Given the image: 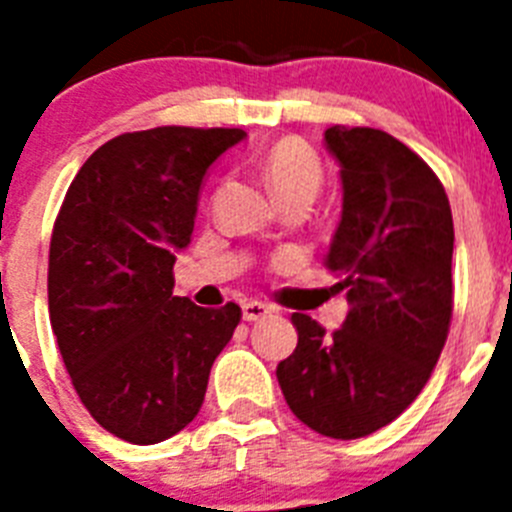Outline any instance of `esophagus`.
<instances>
[{
	"label": "esophagus",
	"instance_id": "esophagus-1",
	"mask_svg": "<svg viewBox=\"0 0 512 512\" xmlns=\"http://www.w3.org/2000/svg\"><path fill=\"white\" fill-rule=\"evenodd\" d=\"M271 315V307H266L264 302H256V300H248L243 302V320L248 323H256V320H264Z\"/></svg>",
	"mask_w": 512,
	"mask_h": 512
}]
</instances>
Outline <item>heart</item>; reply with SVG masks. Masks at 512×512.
<instances>
[{"instance_id": "obj_1", "label": "heart", "mask_w": 512, "mask_h": 512, "mask_svg": "<svg viewBox=\"0 0 512 512\" xmlns=\"http://www.w3.org/2000/svg\"><path fill=\"white\" fill-rule=\"evenodd\" d=\"M261 171L279 202L305 197L312 202L323 184V164L318 153L300 138L277 140L261 158Z\"/></svg>"}]
</instances>
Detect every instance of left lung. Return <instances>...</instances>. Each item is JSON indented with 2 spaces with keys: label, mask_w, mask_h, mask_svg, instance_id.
Returning a JSON list of instances; mask_svg holds the SVG:
<instances>
[{
  "label": "left lung",
  "mask_w": 512,
  "mask_h": 512,
  "mask_svg": "<svg viewBox=\"0 0 512 512\" xmlns=\"http://www.w3.org/2000/svg\"><path fill=\"white\" fill-rule=\"evenodd\" d=\"M343 212L325 269L346 289L333 336L295 312L297 348L279 361L289 410L320 436L364 438L420 395L454 312V220L446 189L405 143L374 128L333 125Z\"/></svg>",
  "instance_id": "obj_1"
}]
</instances>
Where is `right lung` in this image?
<instances>
[{
  "instance_id": "add662e5",
  "label": "right lung",
  "mask_w": 512,
  "mask_h": 512,
  "mask_svg": "<svg viewBox=\"0 0 512 512\" xmlns=\"http://www.w3.org/2000/svg\"><path fill=\"white\" fill-rule=\"evenodd\" d=\"M241 128L122 133L74 176L48 253V312L76 395L104 431L151 446L200 413L241 307L174 297L207 169Z\"/></svg>"
}]
</instances>
